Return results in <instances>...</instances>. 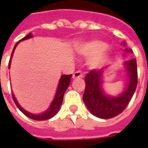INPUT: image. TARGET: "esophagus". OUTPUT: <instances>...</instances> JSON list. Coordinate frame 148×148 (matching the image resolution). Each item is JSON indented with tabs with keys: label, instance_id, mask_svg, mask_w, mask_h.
<instances>
[{
	"label": "esophagus",
	"instance_id": "34e87169",
	"mask_svg": "<svg viewBox=\"0 0 148 148\" xmlns=\"http://www.w3.org/2000/svg\"><path fill=\"white\" fill-rule=\"evenodd\" d=\"M83 77V74L81 71H76L74 72L73 74V78H77V77Z\"/></svg>",
	"mask_w": 148,
	"mask_h": 148
}]
</instances>
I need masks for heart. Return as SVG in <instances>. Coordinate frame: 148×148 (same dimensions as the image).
<instances>
[{
  "label": "heart",
  "mask_w": 148,
  "mask_h": 148,
  "mask_svg": "<svg viewBox=\"0 0 148 148\" xmlns=\"http://www.w3.org/2000/svg\"><path fill=\"white\" fill-rule=\"evenodd\" d=\"M106 44L101 41H90L81 43L76 47V51L79 55L90 56L87 65L91 69H97L102 66L108 61L109 57L105 50Z\"/></svg>",
  "instance_id": "b5f03b06"
}]
</instances>
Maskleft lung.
<instances>
[{
    "label": "left lung",
    "mask_w": 148,
    "mask_h": 148,
    "mask_svg": "<svg viewBox=\"0 0 148 148\" xmlns=\"http://www.w3.org/2000/svg\"><path fill=\"white\" fill-rule=\"evenodd\" d=\"M121 45L126 47L125 42ZM124 51L132 53L131 49ZM124 69L127 73V80L124 90L117 96L108 95L102 88L104 74L101 70H93L86 75V90L83 101L89 111L97 117L110 119L124 111L133 96L137 86V65L136 58L124 62Z\"/></svg>",
    "instance_id": "left-lung-1"
}]
</instances>
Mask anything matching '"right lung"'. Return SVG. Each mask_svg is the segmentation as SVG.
Segmentation results:
<instances>
[{
    "label": "right lung",
    "mask_w": 148,
    "mask_h": 148,
    "mask_svg": "<svg viewBox=\"0 0 148 148\" xmlns=\"http://www.w3.org/2000/svg\"><path fill=\"white\" fill-rule=\"evenodd\" d=\"M33 36L32 35V33H29L28 35H27L26 36L24 37L23 39H21L18 42H16L14 46V48L12 50V52L11 58H10V60H9V62H8V68H10V66H11V60L12 58V56H13V53H14V51L16 46L18 45V43L21 42V41H23V40H25V39H30V38H32ZM72 77V74H69V75H62L60 79H59V82H58V87H57V90H56V93H55V97L54 99L51 103V105L48 107V109H47L45 112H43L42 113H39V114H33L32 112H29L26 111L25 109H23L20 104L18 103L17 100L15 97L14 93H12V98H13V101H14L16 106H17V108L20 110H21L23 113H24L25 116H27V117L31 118L32 120H35V121H45V120H48V119H51L53 116H55V115L58 113V110L61 107L62 104V101H63V96H64L65 92L67 90L69 85L71 83V78Z\"/></svg>",
    "instance_id": "right-lung-1"
}]
</instances>
